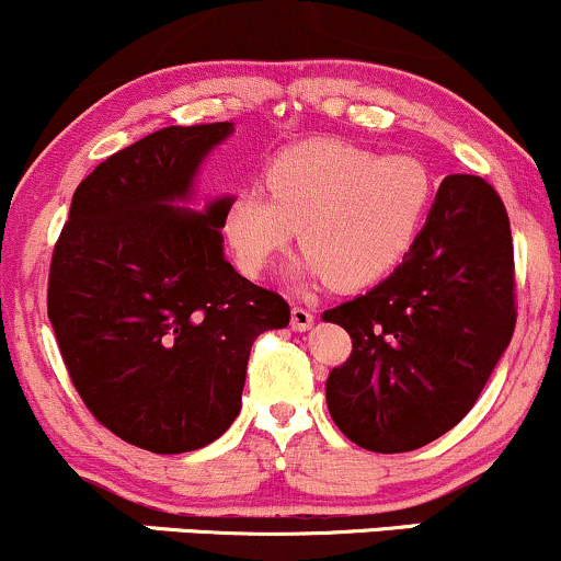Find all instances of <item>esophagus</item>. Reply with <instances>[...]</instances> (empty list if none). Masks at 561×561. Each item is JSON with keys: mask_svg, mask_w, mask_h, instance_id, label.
<instances>
[{"mask_svg": "<svg viewBox=\"0 0 561 561\" xmlns=\"http://www.w3.org/2000/svg\"><path fill=\"white\" fill-rule=\"evenodd\" d=\"M313 319H317V317H313L311 311H306V308H300V306L293 308V330H295V332L311 330Z\"/></svg>", "mask_w": 561, "mask_h": 561, "instance_id": "esophagus-1", "label": "esophagus"}]
</instances>
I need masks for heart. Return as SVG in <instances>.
Listing matches in <instances>:
<instances>
[{
  "label": "heart",
  "instance_id": "heart-1",
  "mask_svg": "<svg viewBox=\"0 0 561 561\" xmlns=\"http://www.w3.org/2000/svg\"><path fill=\"white\" fill-rule=\"evenodd\" d=\"M433 192V173L414 156H377L337 139L300 141L263 171L266 198L240 192L229 199L224 234L237 266L261 276L298 229L306 250L295 274L362 289L403 261Z\"/></svg>",
  "mask_w": 561,
  "mask_h": 561
}]
</instances>
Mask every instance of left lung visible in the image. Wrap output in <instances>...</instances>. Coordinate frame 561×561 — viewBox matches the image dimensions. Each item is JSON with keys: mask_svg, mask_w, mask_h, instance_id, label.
<instances>
[{"mask_svg": "<svg viewBox=\"0 0 561 561\" xmlns=\"http://www.w3.org/2000/svg\"><path fill=\"white\" fill-rule=\"evenodd\" d=\"M353 353L327 379V405L347 440L403 454L469 414L517 324L514 244L485 179H443L401 266L366 295L321 313Z\"/></svg>", "mask_w": 561, "mask_h": 561, "instance_id": "left-lung-1", "label": "left lung"}]
</instances>
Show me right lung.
<instances>
[{
	"instance_id": "add662e5",
	"label": "right lung",
	"mask_w": 561,
	"mask_h": 561,
	"mask_svg": "<svg viewBox=\"0 0 561 561\" xmlns=\"http://www.w3.org/2000/svg\"><path fill=\"white\" fill-rule=\"evenodd\" d=\"M231 124L169 126L76 190L49 263L47 313L70 382L102 427L152 454L214 443L240 414L250 347L289 306L224 255V210L173 208Z\"/></svg>"
}]
</instances>
